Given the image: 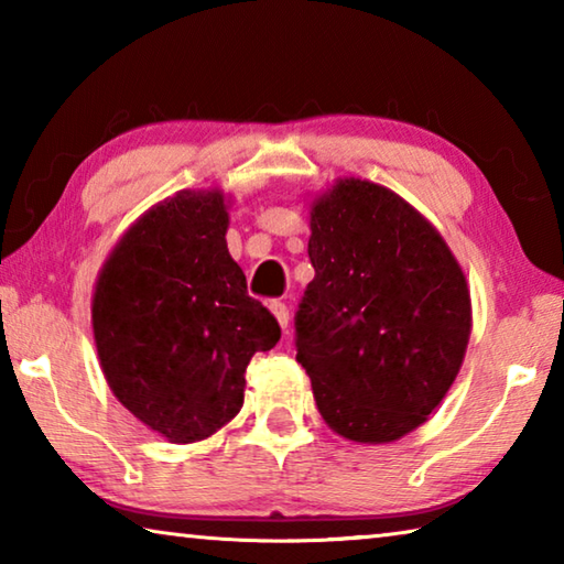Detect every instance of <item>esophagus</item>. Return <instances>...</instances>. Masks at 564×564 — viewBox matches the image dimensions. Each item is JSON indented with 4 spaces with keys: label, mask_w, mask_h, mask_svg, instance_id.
<instances>
[{
    "label": "esophagus",
    "mask_w": 564,
    "mask_h": 564,
    "mask_svg": "<svg viewBox=\"0 0 564 564\" xmlns=\"http://www.w3.org/2000/svg\"><path fill=\"white\" fill-rule=\"evenodd\" d=\"M271 313L275 316V321H279V326H281L283 330L289 328V321H291V316H289V305L281 303V301H273V303H271Z\"/></svg>",
    "instance_id": "esophagus-1"
}]
</instances>
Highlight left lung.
<instances>
[{"instance_id":"left-lung-1","label":"left lung","mask_w":564,"mask_h":564,"mask_svg":"<svg viewBox=\"0 0 564 564\" xmlns=\"http://www.w3.org/2000/svg\"><path fill=\"white\" fill-rule=\"evenodd\" d=\"M316 269L295 311V360L326 423L356 443L423 425L460 370L470 291L451 248L413 206L343 178L311 212Z\"/></svg>"}]
</instances>
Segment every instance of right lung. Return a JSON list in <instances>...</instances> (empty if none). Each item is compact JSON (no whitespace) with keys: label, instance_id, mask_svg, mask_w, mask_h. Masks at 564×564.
Wrapping results in <instances>:
<instances>
[{"label":"right lung","instance_id":"1","mask_svg":"<svg viewBox=\"0 0 564 564\" xmlns=\"http://www.w3.org/2000/svg\"><path fill=\"white\" fill-rule=\"evenodd\" d=\"M224 194H176L113 248L94 291L101 370L119 403L171 443L214 435L243 405L253 352L281 338L226 248Z\"/></svg>","mask_w":564,"mask_h":564}]
</instances>
